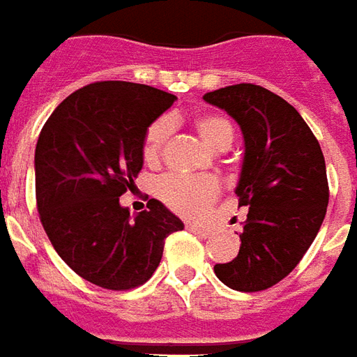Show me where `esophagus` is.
<instances>
[{
    "label": "esophagus",
    "mask_w": 357,
    "mask_h": 357,
    "mask_svg": "<svg viewBox=\"0 0 357 357\" xmlns=\"http://www.w3.org/2000/svg\"><path fill=\"white\" fill-rule=\"evenodd\" d=\"M187 230L193 231L197 236H201V238H208V236H211V228L201 226V224H187Z\"/></svg>",
    "instance_id": "1"
}]
</instances>
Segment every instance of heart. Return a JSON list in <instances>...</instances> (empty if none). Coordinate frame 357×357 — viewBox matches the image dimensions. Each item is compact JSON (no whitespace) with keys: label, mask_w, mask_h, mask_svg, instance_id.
<instances>
[{"label":"heart","mask_w":357,"mask_h":357,"mask_svg":"<svg viewBox=\"0 0 357 357\" xmlns=\"http://www.w3.org/2000/svg\"><path fill=\"white\" fill-rule=\"evenodd\" d=\"M193 127L211 151H226L234 141V126L222 114H201L193 119ZM172 133V121L160 118L153 121L143 139V158L149 164L160 160L164 144ZM156 195L162 203L181 216H199L208 204L220 195V185L214 178H183V176H164L156 181Z\"/></svg>","instance_id":"b5f03b06"}]
</instances>
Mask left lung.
I'll use <instances>...</instances> for the list:
<instances>
[{
	"instance_id": "left-lung-1",
	"label": "left lung",
	"mask_w": 357,
	"mask_h": 357,
	"mask_svg": "<svg viewBox=\"0 0 357 357\" xmlns=\"http://www.w3.org/2000/svg\"><path fill=\"white\" fill-rule=\"evenodd\" d=\"M203 98L238 121L245 143L236 195L248 220L238 257L214 273L231 290H266L298 266L325 220V156L300 112L259 84H231Z\"/></svg>"
}]
</instances>
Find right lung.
Listing matches in <instances>:
<instances>
[{
    "instance_id": "1",
    "label": "right lung",
    "mask_w": 357,
    "mask_h": 357,
    "mask_svg": "<svg viewBox=\"0 0 357 357\" xmlns=\"http://www.w3.org/2000/svg\"><path fill=\"white\" fill-rule=\"evenodd\" d=\"M174 100L149 84L100 81L67 96L40 131V222L67 266L106 290L146 282L160 265L164 239L183 230L156 199L135 218L119 204L143 168L146 129Z\"/></svg>"
}]
</instances>
